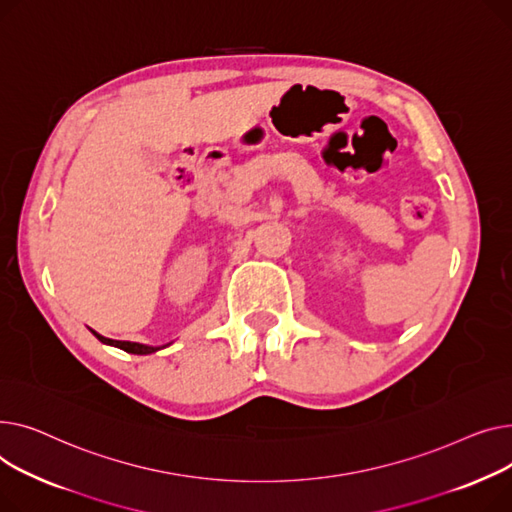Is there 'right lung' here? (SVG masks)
I'll return each mask as SVG.
<instances>
[{
	"label": "right lung",
	"instance_id": "1",
	"mask_svg": "<svg viewBox=\"0 0 512 512\" xmlns=\"http://www.w3.org/2000/svg\"><path fill=\"white\" fill-rule=\"evenodd\" d=\"M93 335H95L101 343H105V345H113V347H119V349H124V351H128V353H136V355H146V353H153V351L159 349V347H148V345L130 343V341H113V339L101 337L99 333H95V330H93Z\"/></svg>",
	"mask_w": 512,
	"mask_h": 512
}]
</instances>
